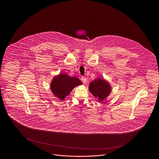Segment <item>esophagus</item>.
Wrapping results in <instances>:
<instances>
[{"mask_svg": "<svg viewBox=\"0 0 159 159\" xmlns=\"http://www.w3.org/2000/svg\"><path fill=\"white\" fill-rule=\"evenodd\" d=\"M81 79H82V81L83 82V83H86L87 82V78H86V77L82 76V77H81Z\"/></svg>", "mask_w": 159, "mask_h": 159, "instance_id": "obj_1", "label": "esophagus"}]
</instances>
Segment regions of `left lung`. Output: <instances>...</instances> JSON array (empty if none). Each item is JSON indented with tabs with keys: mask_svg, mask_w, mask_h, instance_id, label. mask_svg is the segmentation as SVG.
I'll list each match as a JSON object with an SVG mask.
<instances>
[{
	"mask_svg": "<svg viewBox=\"0 0 159 159\" xmlns=\"http://www.w3.org/2000/svg\"><path fill=\"white\" fill-rule=\"evenodd\" d=\"M111 86L104 79L97 78L89 83V91L99 102L106 100L111 92Z\"/></svg>",
	"mask_w": 159,
	"mask_h": 159,
	"instance_id": "1",
	"label": "left lung"
}]
</instances>
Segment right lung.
Listing matches in <instances>:
<instances>
[{"label": "right lung", "mask_w": 159, "mask_h": 159, "mask_svg": "<svg viewBox=\"0 0 159 159\" xmlns=\"http://www.w3.org/2000/svg\"><path fill=\"white\" fill-rule=\"evenodd\" d=\"M83 83L77 77L68 76L66 73H60L54 76L52 80L50 89L53 95L59 99L64 101L76 86Z\"/></svg>", "instance_id": "1"}]
</instances>
